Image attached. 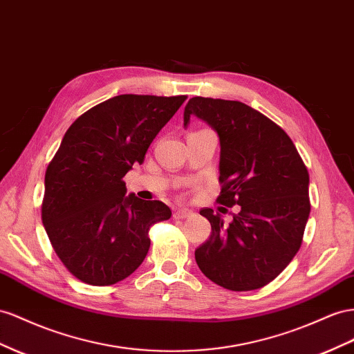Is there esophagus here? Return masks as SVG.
<instances>
[{
    "label": "esophagus",
    "mask_w": 354,
    "mask_h": 354,
    "mask_svg": "<svg viewBox=\"0 0 354 354\" xmlns=\"http://www.w3.org/2000/svg\"><path fill=\"white\" fill-rule=\"evenodd\" d=\"M189 216H192V212L187 208H178L174 212V218H186Z\"/></svg>",
    "instance_id": "esophagus-1"
}]
</instances>
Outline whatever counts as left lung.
Returning <instances> with one entry per match:
<instances>
[{"instance_id": "obj_1", "label": "left lung", "mask_w": 354, "mask_h": 354, "mask_svg": "<svg viewBox=\"0 0 354 354\" xmlns=\"http://www.w3.org/2000/svg\"><path fill=\"white\" fill-rule=\"evenodd\" d=\"M205 122L221 145L225 207L240 205L232 222L203 208L212 235L195 250L203 274L234 292L261 289L298 253L310 216V176L292 140L262 113L240 101L195 97L185 107Z\"/></svg>"}]
</instances>
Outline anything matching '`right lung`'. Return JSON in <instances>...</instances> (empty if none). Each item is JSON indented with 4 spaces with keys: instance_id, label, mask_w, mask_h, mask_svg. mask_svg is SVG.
I'll return each instance as SVG.
<instances>
[{
    "instance_id": "right-lung-1",
    "label": "right lung",
    "mask_w": 354,
    "mask_h": 354,
    "mask_svg": "<svg viewBox=\"0 0 354 354\" xmlns=\"http://www.w3.org/2000/svg\"><path fill=\"white\" fill-rule=\"evenodd\" d=\"M186 97L118 95L65 132L44 177L43 225L55 253L92 286L127 279L145 261L150 226L168 221L160 201L127 195L123 177L142 164L151 141Z\"/></svg>"
}]
</instances>
